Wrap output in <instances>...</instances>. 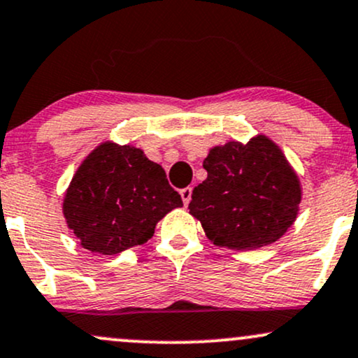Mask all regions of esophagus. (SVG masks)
<instances>
[{"label": "esophagus", "mask_w": 358, "mask_h": 358, "mask_svg": "<svg viewBox=\"0 0 358 358\" xmlns=\"http://www.w3.org/2000/svg\"><path fill=\"white\" fill-rule=\"evenodd\" d=\"M180 195H182V200H183L185 205L190 203V200H192V187H187V188H183V190H180Z\"/></svg>", "instance_id": "obj_1"}]
</instances>
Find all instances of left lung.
<instances>
[{
    "label": "left lung",
    "mask_w": 358,
    "mask_h": 358,
    "mask_svg": "<svg viewBox=\"0 0 358 358\" xmlns=\"http://www.w3.org/2000/svg\"><path fill=\"white\" fill-rule=\"evenodd\" d=\"M207 178L193 188L190 213L215 245L252 250L273 244L296 220L301 183L273 139L213 146Z\"/></svg>",
    "instance_id": "left-lung-1"
}]
</instances>
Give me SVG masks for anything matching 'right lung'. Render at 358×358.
<instances>
[{
	"mask_svg": "<svg viewBox=\"0 0 358 358\" xmlns=\"http://www.w3.org/2000/svg\"><path fill=\"white\" fill-rule=\"evenodd\" d=\"M182 205L165 170L143 150L106 141L77 168L62 210L82 248L114 256L150 241L156 224Z\"/></svg>",
	"mask_w": 358,
	"mask_h": 358,
	"instance_id": "1",
	"label": "right lung"
}]
</instances>
